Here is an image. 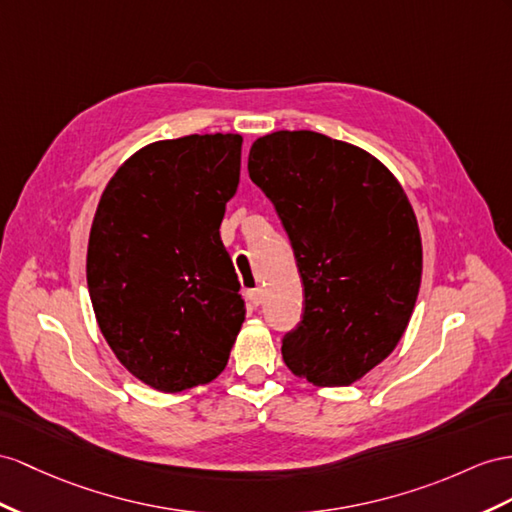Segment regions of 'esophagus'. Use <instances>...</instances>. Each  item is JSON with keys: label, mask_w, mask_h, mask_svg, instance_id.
Returning a JSON list of instances; mask_svg holds the SVG:
<instances>
[{"label": "esophagus", "mask_w": 512, "mask_h": 512, "mask_svg": "<svg viewBox=\"0 0 512 512\" xmlns=\"http://www.w3.org/2000/svg\"><path fill=\"white\" fill-rule=\"evenodd\" d=\"M246 296H248V300H251L255 307H259L261 303H264V290H261V287H253V290L246 292Z\"/></svg>", "instance_id": "obj_1"}]
</instances>
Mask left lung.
<instances>
[{
  "instance_id": "8db88e82",
  "label": "left lung",
  "mask_w": 512,
  "mask_h": 512,
  "mask_svg": "<svg viewBox=\"0 0 512 512\" xmlns=\"http://www.w3.org/2000/svg\"><path fill=\"white\" fill-rule=\"evenodd\" d=\"M248 175L277 209L305 287L285 365L320 387L359 381L398 346L422 283L402 186L368 151L307 129L257 138Z\"/></svg>"
}]
</instances>
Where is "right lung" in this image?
Instances as JSON below:
<instances>
[{
	"label": "right lung",
	"instance_id": "obj_1",
	"mask_svg": "<svg viewBox=\"0 0 512 512\" xmlns=\"http://www.w3.org/2000/svg\"><path fill=\"white\" fill-rule=\"evenodd\" d=\"M240 160L238 134L153 142L116 170L97 205L86 279L99 329L116 359L157 391L214 381L244 322L220 240Z\"/></svg>",
	"mask_w": 512,
	"mask_h": 512
}]
</instances>
